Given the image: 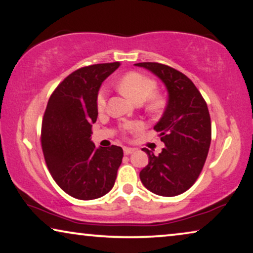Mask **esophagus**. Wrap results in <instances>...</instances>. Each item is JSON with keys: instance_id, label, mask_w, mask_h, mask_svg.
<instances>
[{"instance_id": "esophagus-1", "label": "esophagus", "mask_w": 253, "mask_h": 253, "mask_svg": "<svg viewBox=\"0 0 253 253\" xmlns=\"http://www.w3.org/2000/svg\"><path fill=\"white\" fill-rule=\"evenodd\" d=\"M123 152H124V154H126V155H130V154H132L134 152V149L130 148V147H124Z\"/></svg>"}]
</instances>
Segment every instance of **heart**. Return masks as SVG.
I'll use <instances>...</instances> for the list:
<instances>
[{
	"mask_svg": "<svg viewBox=\"0 0 253 253\" xmlns=\"http://www.w3.org/2000/svg\"><path fill=\"white\" fill-rule=\"evenodd\" d=\"M116 85L124 96L130 98L137 104L147 101V108L149 111L155 112L162 107V99L154 94L156 90V82L148 76L141 74V73H126L119 80ZM106 100H107V90L102 87L97 96V108L99 112H102L106 108ZM135 127H138L137 123L129 122L124 123L122 129L123 131H127L133 130Z\"/></svg>",
	"mask_w": 253,
	"mask_h": 253,
	"instance_id": "obj_1",
	"label": "heart"
}]
</instances>
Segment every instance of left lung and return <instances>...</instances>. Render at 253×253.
I'll use <instances>...</instances> for the list:
<instances>
[{
  "label": "left lung",
  "instance_id": "left-lung-1",
  "mask_svg": "<svg viewBox=\"0 0 253 253\" xmlns=\"http://www.w3.org/2000/svg\"><path fill=\"white\" fill-rule=\"evenodd\" d=\"M167 86L168 104L154 126L166 147L155 156L147 148L148 164L140 171L142 185L156 195L177 196L189 189L206 163L211 142V120L206 100L181 72L159 63H138Z\"/></svg>",
  "mask_w": 253,
  "mask_h": 253
}]
</instances>
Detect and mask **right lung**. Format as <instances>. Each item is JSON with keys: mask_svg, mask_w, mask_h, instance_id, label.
Instances as JSON below:
<instances>
[{"mask_svg": "<svg viewBox=\"0 0 253 253\" xmlns=\"http://www.w3.org/2000/svg\"><path fill=\"white\" fill-rule=\"evenodd\" d=\"M119 66L80 68L56 87L47 101L41 132L43 155L54 181L75 199L94 200L107 194L122 163V148H97L90 138L98 116V91Z\"/></svg>", "mask_w": 253, "mask_h": 253, "instance_id": "1", "label": "right lung"}]
</instances>
